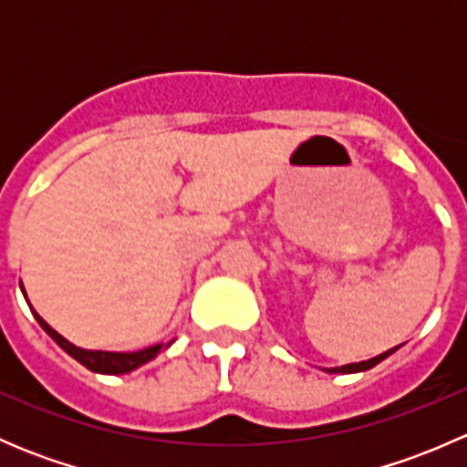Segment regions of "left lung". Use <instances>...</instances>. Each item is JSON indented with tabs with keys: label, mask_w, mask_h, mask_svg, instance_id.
<instances>
[{
	"label": "left lung",
	"mask_w": 467,
	"mask_h": 467,
	"mask_svg": "<svg viewBox=\"0 0 467 467\" xmlns=\"http://www.w3.org/2000/svg\"><path fill=\"white\" fill-rule=\"evenodd\" d=\"M398 348L400 346L390 348V350L381 352V355L373 357V359H368V361H359V364H348V366H341V368H327V373H361V370H368V368H373V366H378L379 361L386 359V357L393 355V352L398 350Z\"/></svg>",
	"instance_id": "8db88e82"
}]
</instances>
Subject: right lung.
Segmentation results:
<instances>
[{"instance_id":"add662e5","label":"right lung","mask_w":467,"mask_h":467,"mask_svg":"<svg viewBox=\"0 0 467 467\" xmlns=\"http://www.w3.org/2000/svg\"><path fill=\"white\" fill-rule=\"evenodd\" d=\"M22 294H25V286H22ZM31 312H33V307H31ZM33 317H36V321L40 323V327L45 329V332L49 334V337L54 338V341L58 343V346L63 348V350L67 352L69 357H74V359H77L78 364H83V366H86V368L92 370V373H103V375H124V373H130V370L140 368V366L146 364V361H150V359H153V357H158L160 352H162L164 348H167V346H162V343H158V346H149V348H144V350H138V352L83 350V348H77V346H74V343H69L67 338L60 337V334L56 332V329L51 327L49 323L42 321V318L37 317V312H33Z\"/></svg>"}]
</instances>
